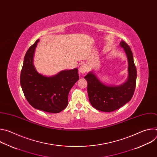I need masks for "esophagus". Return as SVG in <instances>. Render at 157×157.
Returning a JSON list of instances; mask_svg holds the SVG:
<instances>
[{
	"instance_id": "34e87169",
	"label": "esophagus",
	"mask_w": 157,
	"mask_h": 157,
	"mask_svg": "<svg viewBox=\"0 0 157 157\" xmlns=\"http://www.w3.org/2000/svg\"><path fill=\"white\" fill-rule=\"evenodd\" d=\"M87 70V66L85 65V64H82L81 65L79 68V72L81 73V74H84Z\"/></svg>"
}]
</instances>
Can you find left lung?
Wrapping results in <instances>:
<instances>
[{
  "instance_id": "left-lung-1",
  "label": "left lung",
  "mask_w": 157,
  "mask_h": 157,
  "mask_svg": "<svg viewBox=\"0 0 157 157\" xmlns=\"http://www.w3.org/2000/svg\"><path fill=\"white\" fill-rule=\"evenodd\" d=\"M128 61V77L120 85L108 84L101 81L94 71H89L84 77L87 82L89 100L96 109L109 113L122 107L132 99L136 89L137 70L130 47L123 40L120 42Z\"/></svg>"
}]
</instances>
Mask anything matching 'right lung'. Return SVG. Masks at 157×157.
I'll return each mask as SVG.
<instances>
[{
    "mask_svg": "<svg viewBox=\"0 0 157 157\" xmlns=\"http://www.w3.org/2000/svg\"><path fill=\"white\" fill-rule=\"evenodd\" d=\"M37 40L27 50L20 74V85L25 98L35 109L47 113H59L68 104V94L78 81V69L65 70L52 76L39 73L33 58Z\"/></svg>",
    "mask_w": 157,
    "mask_h": 157,
    "instance_id": "right-lung-1",
    "label": "right lung"
}]
</instances>
